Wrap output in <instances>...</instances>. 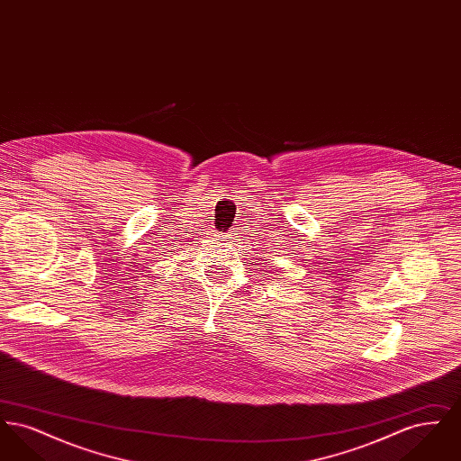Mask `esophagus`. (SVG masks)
I'll use <instances>...</instances> for the list:
<instances>
[{
  "label": "esophagus",
  "mask_w": 461,
  "mask_h": 461,
  "mask_svg": "<svg viewBox=\"0 0 461 461\" xmlns=\"http://www.w3.org/2000/svg\"><path fill=\"white\" fill-rule=\"evenodd\" d=\"M237 231L233 230V231H228L226 235H221L220 241H222V245H231L233 241L237 240Z\"/></svg>",
  "instance_id": "34e87169"
}]
</instances>
